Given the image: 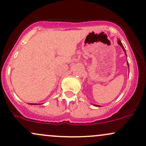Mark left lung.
I'll list each match as a JSON object with an SVG mask.
<instances>
[{"label":"left lung","instance_id":"left-lung-1","mask_svg":"<svg viewBox=\"0 0 146 146\" xmlns=\"http://www.w3.org/2000/svg\"><path fill=\"white\" fill-rule=\"evenodd\" d=\"M117 43H118V44H119V46H121V47L122 48V49H123V51H124V53H125V56H126V51H125V48H124V47H123V44H122V43L121 42V41H120V40H119V39H118V40H117ZM127 64H128V68H129V64H128V61H127ZM94 106H98V107H100V106H98V105H96V104H95Z\"/></svg>","mask_w":146,"mask_h":146}]
</instances>
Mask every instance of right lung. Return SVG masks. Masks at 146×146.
<instances>
[{
  "mask_svg": "<svg viewBox=\"0 0 146 146\" xmlns=\"http://www.w3.org/2000/svg\"><path fill=\"white\" fill-rule=\"evenodd\" d=\"M31 104V105H39L40 104Z\"/></svg>",
  "mask_w": 146,
  "mask_h": 146,
  "instance_id": "obj_1",
  "label": "right lung"
}]
</instances>
